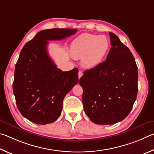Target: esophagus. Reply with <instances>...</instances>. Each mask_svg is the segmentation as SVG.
<instances>
[{
  "mask_svg": "<svg viewBox=\"0 0 154 154\" xmlns=\"http://www.w3.org/2000/svg\"><path fill=\"white\" fill-rule=\"evenodd\" d=\"M82 75H83L82 72V71H79V79H80V78L82 76Z\"/></svg>",
  "mask_w": 154,
  "mask_h": 154,
  "instance_id": "esophagus-1",
  "label": "esophagus"
}]
</instances>
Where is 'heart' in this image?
I'll use <instances>...</instances> for the list:
<instances>
[{
	"label": "heart",
	"mask_w": 154,
	"mask_h": 154,
	"mask_svg": "<svg viewBox=\"0 0 154 154\" xmlns=\"http://www.w3.org/2000/svg\"><path fill=\"white\" fill-rule=\"evenodd\" d=\"M109 47V40L104 35L84 33L73 40L69 51L73 57L82 58L83 66L91 69L103 61Z\"/></svg>",
	"instance_id": "heart-1"
}]
</instances>
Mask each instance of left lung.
Masks as SVG:
<instances>
[{
	"instance_id": "left-lung-1",
	"label": "left lung",
	"mask_w": 154,
	"mask_h": 154,
	"mask_svg": "<svg viewBox=\"0 0 154 154\" xmlns=\"http://www.w3.org/2000/svg\"><path fill=\"white\" fill-rule=\"evenodd\" d=\"M109 34L112 47L106 61L86 70L79 80L86 114L101 125L126 118L138 92V68L133 54L116 35Z\"/></svg>"
}]
</instances>
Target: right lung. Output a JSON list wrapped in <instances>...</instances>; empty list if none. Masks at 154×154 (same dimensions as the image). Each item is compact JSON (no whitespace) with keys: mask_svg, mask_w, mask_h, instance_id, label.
<instances>
[{"mask_svg":"<svg viewBox=\"0 0 154 154\" xmlns=\"http://www.w3.org/2000/svg\"><path fill=\"white\" fill-rule=\"evenodd\" d=\"M75 29L42 30L23 46L16 63L13 91L19 111L38 125L55 122L60 116L67 93L79 82V69L63 72L47 53V40H62Z\"/></svg>","mask_w":154,"mask_h":154,"instance_id":"right-lung-1","label":"right lung"}]
</instances>
